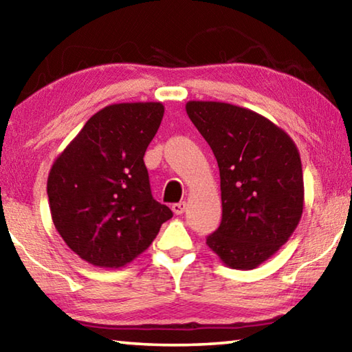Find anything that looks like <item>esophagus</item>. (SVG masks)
Wrapping results in <instances>:
<instances>
[{
  "label": "esophagus",
  "instance_id": "34e87169",
  "mask_svg": "<svg viewBox=\"0 0 352 352\" xmlns=\"http://www.w3.org/2000/svg\"><path fill=\"white\" fill-rule=\"evenodd\" d=\"M172 211H174V214H177V216H180V214L186 211V201H180V204L172 205Z\"/></svg>",
  "mask_w": 352,
  "mask_h": 352
}]
</instances>
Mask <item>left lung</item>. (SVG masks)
I'll return each mask as SVG.
<instances>
[{"mask_svg":"<svg viewBox=\"0 0 352 352\" xmlns=\"http://www.w3.org/2000/svg\"><path fill=\"white\" fill-rule=\"evenodd\" d=\"M186 111L220 172L222 222L206 245L231 269H256L289 241L301 219L300 152L283 129L248 109L189 100Z\"/></svg>","mask_w":352,"mask_h":352,"instance_id":"1","label":"left lung"}]
</instances>
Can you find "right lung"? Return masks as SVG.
<instances>
[{
	"instance_id": "obj_1",
	"label": "right lung",
	"mask_w": 352,
	"mask_h": 352,
	"mask_svg": "<svg viewBox=\"0 0 352 352\" xmlns=\"http://www.w3.org/2000/svg\"><path fill=\"white\" fill-rule=\"evenodd\" d=\"M162 102L105 107L56 158L47 177L52 222L83 261L119 269L141 254L172 217L152 197L144 153Z\"/></svg>"
}]
</instances>
